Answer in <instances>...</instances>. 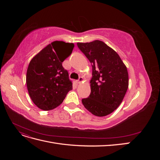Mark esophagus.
<instances>
[{
  "mask_svg": "<svg viewBox=\"0 0 160 160\" xmlns=\"http://www.w3.org/2000/svg\"><path fill=\"white\" fill-rule=\"evenodd\" d=\"M83 78L82 77H80L79 78V79L77 81V83L78 84H79V83H81V82H83Z\"/></svg>",
  "mask_w": 160,
  "mask_h": 160,
  "instance_id": "1",
  "label": "esophagus"
}]
</instances>
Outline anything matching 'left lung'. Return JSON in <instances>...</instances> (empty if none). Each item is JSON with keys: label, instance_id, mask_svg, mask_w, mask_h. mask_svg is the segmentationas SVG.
<instances>
[{"label": "left lung", "instance_id": "8db88e82", "mask_svg": "<svg viewBox=\"0 0 160 160\" xmlns=\"http://www.w3.org/2000/svg\"><path fill=\"white\" fill-rule=\"evenodd\" d=\"M77 45L92 65L91 93L82 99V103L94 115H108L119 107L128 89L126 67L118 53L103 41Z\"/></svg>", "mask_w": 160, "mask_h": 160}]
</instances>
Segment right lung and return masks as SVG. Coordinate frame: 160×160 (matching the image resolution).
Wrapping results in <instances>:
<instances>
[{"label":"right lung","mask_w":160,"mask_h":160,"mask_svg":"<svg viewBox=\"0 0 160 160\" xmlns=\"http://www.w3.org/2000/svg\"><path fill=\"white\" fill-rule=\"evenodd\" d=\"M73 47V43L54 41L34 57L28 65L26 77L28 94L41 109H55L72 90V81L62 62L70 56Z\"/></svg>","instance_id":"add662e5"}]
</instances>
